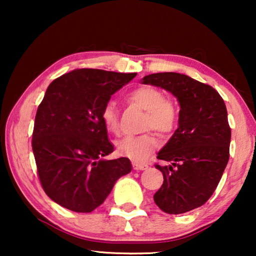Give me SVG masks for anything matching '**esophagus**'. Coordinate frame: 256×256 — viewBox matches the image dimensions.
Masks as SVG:
<instances>
[{"instance_id":"1","label":"esophagus","mask_w":256,"mask_h":256,"mask_svg":"<svg viewBox=\"0 0 256 256\" xmlns=\"http://www.w3.org/2000/svg\"><path fill=\"white\" fill-rule=\"evenodd\" d=\"M132 169H134V170H146V168H148L146 164L138 163V162H132Z\"/></svg>"}]
</instances>
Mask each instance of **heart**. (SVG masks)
<instances>
[{"label":"heart","mask_w":256,"mask_h":256,"mask_svg":"<svg viewBox=\"0 0 256 256\" xmlns=\"http://www.w3.org/2000/svg\"><path fill=\"white\" fill-rule=\"evenodd\" d=\"M128 100L146 110L143 128L154 129L160 135L172 134L180 121V110L174 100L168 99L163 90L154 86H141L128 94ZM101 120L104 128L112 134H118V114L116 106L110 101L101 110ZM160 144V140L152 132L138 136H127L118 143L120 155L136 162H142Z\"/></svg>","instance_id":"b5f03b06"}]
</instances>
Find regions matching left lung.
Returning a JSON list of instances; mask_svg holds the SVG:
<instances>
[{
	"instance_id": "1",
	"label": "left lung",
	"mask_w": 256,
	"mask_h": 256,
	"mask_svg": "<svg viewBox=\"0 0 256 256\" xmlns=\"http://www.w3.org/2000/svg\"><path fill=\"white\" fill-rule=\"evenodd\" d=\"M143 84L169 90L180 104L178 128L157 155L172 164H155L164 180L154 200L169 214L188 212L211 198L228 163L230 128L225 102L212 86L180 73H154Z\"/></svg>"
}]
</instances>
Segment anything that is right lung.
<instances>
[{
    "label": "right lung",
    "instance_id": "add662e5",
    "mask_svg": "<svg viewBox=\"0 0 256 256\" xmlns=\"http://www.w3.org/2000/svg\"><path fill=\"white\" fill-rule=\"evenodd\" d=\"M136 73L76 68L54 79L38 106L32 152L40 185L62 208L88 213L100 206L115 182L132 171L114 152L101 110Z\"/></svg>",
    "mask_w": 256,
    "mask_h": 256
}]
</instances>
